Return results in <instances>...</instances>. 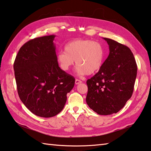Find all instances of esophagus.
Returning <instances> with one entry per match:
<instances>
[{"mask_svg":"<svg viewBox=\"0 0 151 151\" xmlns=\"http://www.w3.org/2000/svg\"><path fill=\"white\" fill-rule=\"evenodd\" d=\"M81 82H82V81H81V80H78V79H76V80H75V83H76V85H78V84H80V83H81Z\"/></svg>","mask_w":151,"mask_h":151,"instance_id":"esophagus-1","label":"esophagus"}]
</instances>
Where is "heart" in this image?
Masks as SVG:
<instances>
[{
    "mask_svg": "<svg viewBox=\"0 0 151 151\" xmlns=\"http://www.w3.org/2000/svg\"><path fill=\"white\" fill-rule=\"evenodd\" d=\"M65 52L57 54V61L60 68L67 71L73 65H77L79 75L92 74L101 68L104 60L105 50L99 42L88 39H78L65 44Z\"/></svg>",
    "mask_w": 151,
    "mask_h": 151,
    "instance_id": "1",
    "label": "heart"
}]
</instances>
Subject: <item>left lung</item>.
<instances>
[{"mask_svg":"<svg viewBox=\"0 0 151 151\" xmlns=\"http://www.w3.org/2000/svg\"><path fill=\"white\" fill-rule=\"evenodd\" d=\"M104 39L109 45V54L98 72L87 81L86 102L97 114L108 115L117 113L131 97L137 65L127 46Z\"/></svg>","mask_w":151,"mask_h":151,"instance_id":"obj_1","label":"left lung"}]
</instances>
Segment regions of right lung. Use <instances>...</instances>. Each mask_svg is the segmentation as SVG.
Listing matches in <instances>:
<instances>
[{
	"mask_svg": "<svg viewBox=\"0 0 151 151\" xmlns=\"http://www.w3.org/2000/svg\"><path fill=\"white\" fill-rule=\"evenodd\" d=\"M55 35L30 40L20 47L14 70L18 96L34 115L52 117L63 109L75 78L58 65Z\"/></svg>",
	"mask_w": 151,
	"mask_h": 151,
	"instance_id": "obj_1",
	"label": "right lung"
}]
</instances>
